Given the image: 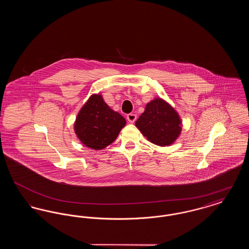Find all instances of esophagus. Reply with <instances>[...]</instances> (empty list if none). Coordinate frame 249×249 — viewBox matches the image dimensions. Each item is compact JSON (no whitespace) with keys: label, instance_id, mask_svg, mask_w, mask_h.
<instances>
[{"label":"esophagus","instance_id":"1","mask_svg":"<svg viewBox=\"0 0 249 249\" xmlns=\"http://www.w3.org/2000/svg\"><path fill=\"white\" fill-rule=\"evenodd\" d=\"M137 119V117H136V115L135 114H128L127 115V119H128V121L130 122V123H133V122H135V120Z\"/></svg>","mask_w":249,"mask_h":249}]
</instances>
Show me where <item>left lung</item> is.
<instances>
[{
	"label": "left lung",
	"mask_w": 249,
	"mask_h": 249,
	"mask_svg": "<svg viewBox=\"0 0 249 249\" xmlns=\"http://www.w3.org/2000/svg\"><path fill=\"white\" fill-rule=\"evenodd\" d=\"M135 125L148 141L158 145L172 144L181 131L178 113L161 99L147 104Z\"/></svg>",
	"instance_id": "obj_1"
}]
</instances>
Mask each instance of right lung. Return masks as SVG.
Masks as SVG:
<instances>
[{"mask_svg":"<svg viewBox=\"0 0 249 249\" xmlns=\"http://www.w3.org/2000/svg\"><path fill=\"white\" fill-rule=\"evenodd\" d=\"M126 120L107 106L101 95H92L74 123L79 140L92 149H103L114 142Z\"/></svg>","mask_w":249,"mask_h":249,"instance_id":"right-lung-1","label":"right lung"}]
</instances>
